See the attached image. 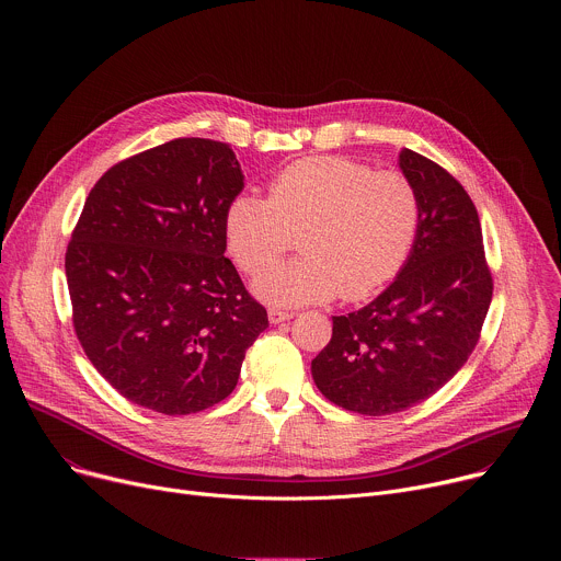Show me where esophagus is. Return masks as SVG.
<instances>
[{"label":"esophagus","mask_w":561,"mask_h":561,"mask_svg":"<svg viewBox=\"0 0 561 561\" xmlns=\"http://www.w3.org/2000/svg\"><path fill=\"white\" fill-rule=\"evenodd\" d=\"M295 312L290 310H282V308H268V322L271 324H282V322H288V319H293Z\"/></svg>","instance_id":"obj_1"}]
</instances>
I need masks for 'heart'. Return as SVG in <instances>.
Instances as JSON below:
<instances>
[{
	"label": "heart",
	"instance_id": "b5f03b06",
	"mask_svg": "<svg viewBox=\"0 0 561 561\" xmlns=\"http://www.w3.org/2000/svg\"><path fill=\"white\" fill-rule=\"evenodd\" d=\"M417 228L413 182L346 157L299 159L277 173L268 197L237 195L224 215L228 251L247 273L263 271L302 232L307 257L270 265L253 282L260 299L284 308L373 295L404 266Z\"/></svg>",
	"mask_w": 561,
	"mask_h": 561
}]
</instances>
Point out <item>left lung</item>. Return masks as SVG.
<instances>
[{
    "label": "left lung",
    "mask_w": 561,
    "mask_h": 561,
    "mask_svg": "<svg viewBox=\"0 0 561 561\" xmlns=\"http://www.w3.org/2000/svg\"><path fill=\"white\" fill-rule=\"evenodd\" d=\"M399 169L420 195L411 255L368 306L333 317V337L310 364L327 399L373 417L407 411L453 379L493 299L482 224L463 186L409 148Z\"/></svg>",
    "instance_id": "obj_1"
}]
</instances>
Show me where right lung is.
I'll return each instance as SVG.
<instances>
[{
	"instance_id": "right-lung-1",
	"label": "right lung",
	"mask_w": 561,
	"mask_h": 561,
	"mask_svg": "<svg viewBox=\"0 0 561 561\" xmlns=\"http://www.w3.org/2000/svg\"><path fill=\"white\" fill-rule=\"evenodd\" d=\"M244 173L224 141L133 154L91 191L66 251L77 340L128 402L191 415L226 399L268 314L224 257Z\"/></svg>"
}]
</instances>
